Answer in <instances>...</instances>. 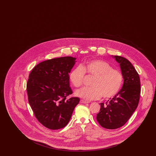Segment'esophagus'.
<instances>
[{
    "label": "esophagus",
    "instance_id": "obj_1",
    "mask_svg": "<svg viewBox=\"0 0 156 156\" xmlns=\"http://www.w3.org/2000/svg\"><path fill=\"white\" fill-rule=\"evenodd\" d=\"M80 103L84 104H88L89 102H87V101H83V100H81L80 101Z\"/></svg>",
    "mask_w": 156,
    "mask_h": 156
}]
</instances>
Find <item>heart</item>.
Here are the masks:
<instances>
[{
    "mask_svg": "<svg viewBox=\"0 0 156 156\" xmlns=\"http://www.w3.org/2000/svg\"><path fill=\"white\" fill-rule=\"evenodd\" d=\"M85 73L94 76L91 88L77 90L75 95L86 101L97 100L101 97L109 99L115 97L122 87L123 76L118 69L101 59H93L73 69L69 75V81L76 88L81 87Z\"/></svg>",
    "mask_w": 156,
    "mask_h": 156,
    "instance_id": "heart-1",
    "label": "heart"
}]
</instances>
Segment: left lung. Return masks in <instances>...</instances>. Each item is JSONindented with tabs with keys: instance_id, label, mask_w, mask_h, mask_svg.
Wrapping results in <instances>:
<instances>
[{
	"instance_id": "1",
	"label": "left lung",
	"mask_w": 156,
	"mask_h": 156,
	"mask_svg": "<svg viewBox=\"0 0 156 156\" xmlns=\"http://www.w3.org/2000/svg\"><path fill=\"white\" fill-rule=\"evenodd\" d=\"M120 66L123 76L122 89L106 104L101 103L97 120L100 125L108 129L123 126L136 109L140 99V81L132 63L124 57L112 55Z\"/></svg>"
}]
</instances>
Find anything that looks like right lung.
I'll list each match as a JSON object with an SVG mask.
<instances>
[{"instance_id":"1","label":"right lung","mask_w":156,"mask_h":156,"mask_svg":"<svg viewBox=\"0 0 156 156\" xmlns=\"http://www.w3.org/2000/svg\"><path fill=\"white\" fill-rule=\"evenodd\" d=\"M76 58L64 57L48 59L34 67L27 83L29 102L37 120L45 127H64L71 118L80 98L72 94L69 74Z\"/></svg>"}]
</instances>
